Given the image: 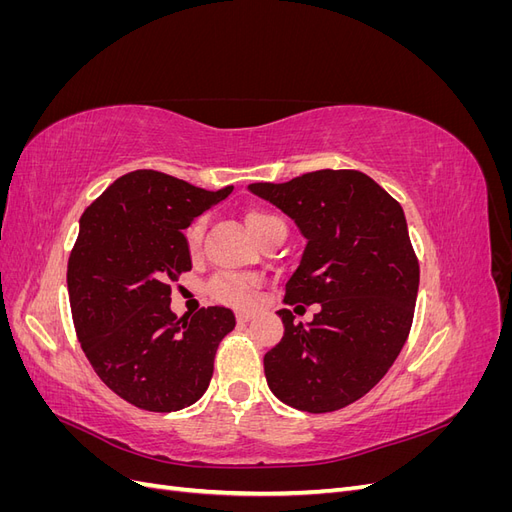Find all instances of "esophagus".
Wrapping results in <instances>:
<instances>
[{
	"instance_id": "esophagus-1",
	"label": "esophagus",
	"mask_w": 512,
	"mask_h": 512,
	"mask_svg": "<svg viewBox=\"0 0 512 512\" xmlns=\"http://www.w3.org/2000/svg\"><path fill=\"white\" fill-rule=\"evenodd\" d=\"M235 316H237V322H247L256 316V312H237Z\"/></svg>"
}]
</instances>
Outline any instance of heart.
<instances>
[{
	"mask_svg": "<svg viewBox=\"0 0 512 512\" xmlns=\"http://www.w3.org/2000/svg\"><path fill=\"white\" fill-rule=\"evenodd\" d=\"M245 224H247V228H250L254 239L260 241L273 226H280L284 222L280 218H275V215H269V213L250 211L245 215ZM203 230H205L203 220L194 222L188 228V235H185V237H188L190 250H198L200 241H203ZM209 292H211L213 299H218L226 305L245 307V305H250L254 301L256 280H252V277H243V275H222V277H215V280L209 284Z\"/></svg>",
	"mask_w": 512,
	"mask_h": 512,
	"instance_id": "b5f03b06",
	"label": "heart"
}]
</instances>
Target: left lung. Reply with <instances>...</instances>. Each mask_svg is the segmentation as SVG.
I'll use <instances>...</instances> for the list:
<instances>
[{
  "instance_id": "8db88e82",
  "label": "left lung",
  "mask_w": 512,
  "mask_h": 512,
  "mask_svg": "<svg viewBox=\"0 0 512 512\" xmlns=\"http://www.w3.org/2000/svg\"><path fill=\"white\" fill-rule=\"evenodd\" d=\"M250 192L307 239L284 303H320L307 324L277 312L284 337L265 354L269 389L303 412L346 408L384 378L412 327L421 271L404 209L359 170L324 168Z\"/></svg>"
}]
</instances>
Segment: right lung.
<instances>
[{
  "label": "right lung",
  "instance_id": "add662e5",
  "mask_svg": "<svg viewBox=\"0 0 512 512\" xmlns=\"http://www.w3.org/2000/svg\"><path fill=\"white\" fill-rule=\"evenodd\" d=\"M232 192H209L158 170H134L91 203L68 260V294L81 348L128 404L175 412L203 397L228 307L170 312V284L192 269L183 230Z\"/></svg>",
  "mask_w": 512,
  "mask_h": 512
}]
</instances>
